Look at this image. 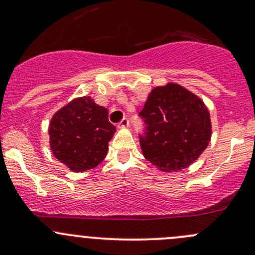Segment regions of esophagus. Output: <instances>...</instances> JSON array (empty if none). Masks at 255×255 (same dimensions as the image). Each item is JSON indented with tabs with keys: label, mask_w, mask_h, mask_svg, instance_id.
I'll list each match as a JSON object with an SVG mask.
<instances>
[{
	"label": "esophagus",
	"mask_w": 255,
	"mask_h": 255,
	"mask_svg": "<svg viewBox=\"0 0 255 255\" xmlns=\"http://www.w3.org/2000/svg\"><path fill=\"white\" fill-rule=\"evenodd\" d=\"M129 126V120L128 118H123L120 123H118V128H126Z\"/></svg>",
	"instance_id": "34e87169"
}]
</instances>
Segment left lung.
<instances>
[{"instance_id":"1","label":"left lung","mask_w":255,"mask_h":255,"mask_svg":"<svg viewBox=\"0 0 255 255\" xmlns=\"http://www.w3.org/2000/svg\"><path fill=\"white\" fill-rule=\"evenodd\" d=\"M139 116L145 125L139 134L144 158L163 171L187 168L210 143L207 107L177 84L151 90Z\"/></svg>"}]
</instances>
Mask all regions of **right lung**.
Instances as JSON below:
<instances>
[{
    "label": "right lung",
    "instance_id": "right-lung-1",
    "mask_svg": "<svg viewBox=\"0 0 255 255\" xmlns=\"http://www.w3.org/2000/svg\"><path fill=\"white\" fill-rule=\"evenodd\" d=\"M116 127L109 111L89 96L73 100L53 116L49 126L50 148L71 171L82 173L106 156Z\"/></svg>",
    "mask_w": 255,
    "mask_h": 255
}]
</instances>
